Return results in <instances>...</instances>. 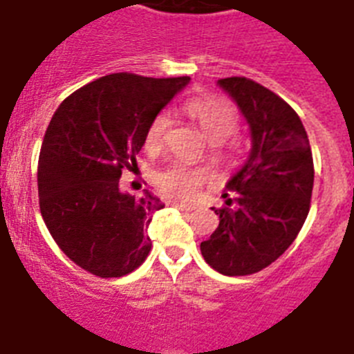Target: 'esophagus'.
<instances>
[{
    "label": "esophagus",
    "instance_id": "1",
    "mask_svg": "<svg viewBox=\"0 0 354 354\" xmlns=\"http://www.w3.org/2000/svg\"><path fill=\"white\" fill-rule=\"evenodd\" d=\"M169 205L175 206V208H179V210H183V212H192L195 208L194 205H188V203H177V201H171Z\"/></svg>",
    "mask_w": 354,
    "mask_h": 354
}]
</instances>
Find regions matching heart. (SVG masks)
Wrapping results in <instances>:
<instances>
[{
	"label": "heart",
	"instance_id": "1",
	"mask_svg": "<svg viewBox=\"0 0 354 354\" xmlns=\"http://www.w3.org/2000/svg\"><path fill=\"white\" fill-rule=\"evenodd\" d=\"M185 111L195 122L199 124L201 131L210 142H219V157L230 159L237 151V138L230 137L236 131L237 113L230 102L216 95H205V97H194L185 102ZM169 117L168 113H157L149 122L146 135H144V146L148 151H159L164 144V137L168 131ZM208 177V169L203 166H192L186 162H171L160 168L155 174V186L168 197L174 199H190L197 194L203 183Z\"/></svg>",
	"mask_w": 354,
	"mask_h": 354
}]
</instances>
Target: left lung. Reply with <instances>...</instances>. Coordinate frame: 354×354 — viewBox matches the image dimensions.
<instances>
[{
	"label": "left lung",
	"instance_id": "1",
	"mask_svg": "<svg viewBox=\"0 0 354 354\" xmlns=\"http://www.w3.org/2000/svg\"><path fill=\"white\" fill-rule=\"evenodd\" d=\"M219 86L237 102L252 133V149L228 180L226 206L214 208L219 226L201 254L225 276H248L292 245L310 208L315 164L298 113L261 84L230 76ZM234 208H231V205Z\"/></svg>",
	"mask_w": 354,
	"mask_h": 354
}]
</instances>
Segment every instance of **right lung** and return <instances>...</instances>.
I'll return each mask as SVG.
<instances>
[{
  "mask_svg": "<svg viewBox=\"0 0 354 354\" xmlns=\"http://www.w3.org/2000/svg\"><path fill=\"white\" fill-rule=\"evenodd\" d=\"M190 82L113 73L56 109L38 160L39 212L62 252L98 278H120L151 250L148 226L160 199L124 194L151 118Z\"/></svg>",
  "mask_w": 354,
  "mask_h": 354,
  "instance_id": "right-lung-1",
  "label": "right lung"
}]
</instances>
